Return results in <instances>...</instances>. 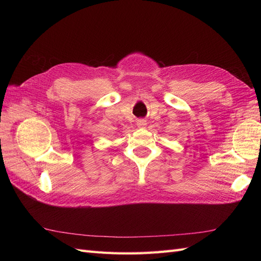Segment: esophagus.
<instances>
[{"instance_id": "esophagus-1", "label": "esophagus", "mask_w": 261, "mask_h": 261, "mask_svg": "<svg viewBox=\"0 0 261 261\" xmlns=\"http://www.w3.org/2000/svg\"><path fill=\"white\" fill-rule=\"evenodd\" d=\"M146 121L143 120V118H139V120H137V126L138 127H145L146 126Z\"/></svg>"}]
</instances>
